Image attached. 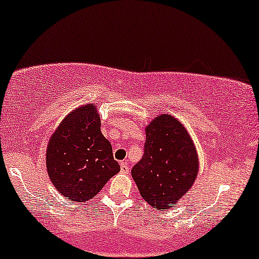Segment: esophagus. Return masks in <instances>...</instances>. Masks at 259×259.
<instances>
[{
    "label": "esophagus",
    "instance_id": "esophagus-1",
    "mask_svg": "<svg viewBox=\"0 0 259 259\" xmlns=\"http://www.w3.org/2000/svg\"><path fill=\"white\" fill-rule=\"evenodd\" d=\"M120 171L122 173H128L130 172V166L126 164L125 161H121L120 162Z\"/></svg>",
    "mask_w": 259,
    "mask_h": 259
}]
</instances>
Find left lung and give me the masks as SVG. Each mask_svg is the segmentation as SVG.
I'll use <instances>...</instances> for the list:
<instances>
[{
  "label": "left lung",
  "instance_id": "left-lung-1",
  "mask_svg": "<svg viewBox=\"0 0 259 259\" xmlns=\"http://www.w3.org/2000/svg\"><path fill=\"white\" fill-rule=\"evenodd\" d=\"M197 175L196 147L185 127L171 115H159L147 126L144 155L132 168L141 197L166 210L190 190Z\"/></svg>",
  "mask_w": 259,
  "mask_h": 259
}]
</instances>
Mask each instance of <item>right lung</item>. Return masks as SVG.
I'll use <instances>...</instances> for the list:
<instances>
[{"label": "right lung", "mask_w": 259, "mask_h": 259, "mask_svg": "<svg viewBox=\"0 0 259 259\" xmlns=\"http://www.w3.org/2000/svg\"><path fill=\"white\" fill-rule=\"evenodd\" d=\"M100 127L94 105H86L67 115L49 140L48 175L56 190L70 201L94 198L120 171Z\"/></svg>", "instance_id": "right-lung-1"}]
</instances>
